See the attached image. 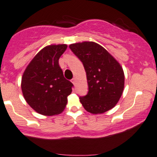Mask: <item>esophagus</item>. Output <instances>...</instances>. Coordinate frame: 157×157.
<instances>
[{
  "label": "esophagus",
  "mask_w": 157,
  "mask_h": 157,
  "mask_svg": "<svg viewBox=\"0 0 157 157\" xmlns=\"http://www.w3.org/2000/svg\"><path fill=\"white\" fill-rule=\"evenodd\" d=\"M71 82H72V83H73L74 85L76 84V79H75V78H73L72 80H71Z\"/></svg>",
  "instance_id": "1"
}]
</instances>
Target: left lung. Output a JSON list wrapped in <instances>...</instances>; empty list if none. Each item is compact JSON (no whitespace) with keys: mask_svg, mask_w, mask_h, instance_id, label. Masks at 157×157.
Wrapping results in <instances>:
<instances>
[{"mask_svg":"<svg viewBox=\"0 0 157 157\" xmlns=\"http://www.w3.org/2000/svg\"><path fill=\"white\" fill-rule=\"evenodd\" d=\"M69 48L83 63L88 93L80 97L87 112L101 114L118 102L124 88V72L118 61L102 46L94 41H82Z\"/></svg>","mask_w":157,"mask_h":157,"instance_id":"8db88e82","label":"left lung"}]
</instances>
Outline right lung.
<instances>
[{"mask_svg": "<svg viewBox=\"0 0 157 157\" xmlns=\"http://www.w3.org/2000/svg\"><path fill=\"white\" fill-rule=\"evenodd\" d=\"M67 44L44 47L31 60L21 80L23 97L33 110L46 116L61 113L68 102L73 84L63 77L58 60Z\"/></svg>", "mask_w": 157, "mask_h": 157, "instance_id": "obj_1", "label": "right lung"}]
</instances>
